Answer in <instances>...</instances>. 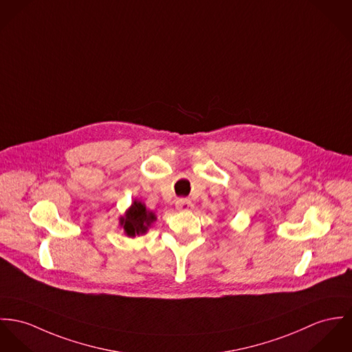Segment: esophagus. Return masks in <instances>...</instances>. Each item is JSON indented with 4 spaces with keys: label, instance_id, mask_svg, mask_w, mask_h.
Masks as SVG:
<instances>
[{
    "label": "esophagus",
    "instance_id": "1",
    "mask_svg": "<svg viewBox=\"0 0 352 352\" xmlns=\"http://www.w3.org/2000/svg\"><path fill=\"white\" fill-rule=\"evenodd\" d=\"M191 208H192V205L186 198H179L175 201V209L179 212H188Z\"/></svg>",
    "mask_w": 352,
    "mask_h": 352
}]
</instances>
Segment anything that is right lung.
<instances>
[{"label": "right lung", "instance_id": "add662e5", "mask_svg": "<svg viewBox=\"0 0 352 352\" xmlns=\"http://www.w3.org/2000/svg\"><path fill=\"white\" fill-rule=\"evenodd\" d=\"M155 221V213L153 210H148L146 205L139 199H134L131 206L124 212V214L119 217L120 228H123L124 234L131 239L146 234Z\"/></svg>", "mask_w": 352, "mask_h": 352}]
</instances>
